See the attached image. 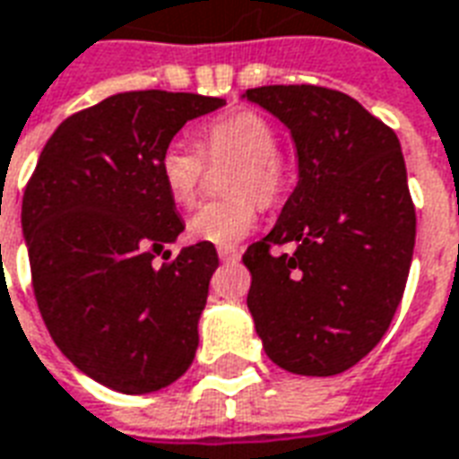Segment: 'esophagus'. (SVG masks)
Returning <instances> with one entry per match:
<instances>
[{"instance_id":"34e87169","label":"esophagus","mask_w":459,"mask_h":459,"mask_svg":"<svg viewBox=\"0 0 459 459\" xmlns=\"http://www.w3.org/2000/svg\"><path fill=\"white\" fill-rule=\"evenodd\" d=\"M219 257L223 263H233L240 257V250L236 246H219Z\"/></svg>"}]
</instances>
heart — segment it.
<instances>
[{
	"label": "heart",
	"mask_w": 459,
	"mask_h": 459,
	"mask_svg": "<svg viewBox=\"0 0 459 459\" xmlns=\"http://www.w3.org/2000/svg\"><path fill=\"white\" fill-rule=\"evenodd\" d=\"M202 143L212 158H236L240 165L230 189L236 196L206 202L186 221L189 236L213 246H230L255 229L260 202H274L287 185V165L277 143L280 135L267 117L240 108L213 118L202 128ZM160 178L178 204H192L204 175V155L195 143L175 135L160 152Z\"/></svg>",
	"instance_id": "obj_1"
}]
</instances>
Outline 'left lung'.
Returning a JSON list of instances; mask_svg holds the SVG:
<instances>
[{"label": "left lung", "instance_id": "obj_1", "mask_svg": "<svg viewBox=\"0 0 459 459\" xmlns=\"http://www.w3.org/2000/svg\"><path fill=\"white\" fill-rule=\"evenodd\" d=\"M290 128L299 179L274 229L247 247V308L267 358L331 377L382 341L409 277L416 212L402 143L348 94L314 84L247 90ZM294 242L291 256L269 247Z\"/></svg>", "mask_w": 459, "mask_h": 459}]
</instances>
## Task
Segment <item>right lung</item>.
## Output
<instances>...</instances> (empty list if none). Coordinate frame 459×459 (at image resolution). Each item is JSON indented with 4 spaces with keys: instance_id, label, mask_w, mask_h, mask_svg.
<instances>
[{
    "instance_id": "1",
    "label": "right lung",
    "mask_w": 459,
    "mask_h": 459,
    "mask_svg": "<svg viewBox=\"0 0 459 459\" xmlns=\"http://www.w3.org/2000/svg\"><path fill=\"white\" fill-rule=\"evenodd\" d=\"M223 104L186 91L114 94L57 126L23 192V240L50 338L114 392H158L195 359L219 255L202 240L152 264L185 230L158 162L186 121Z\"/></svg>"
}]
</instances>
